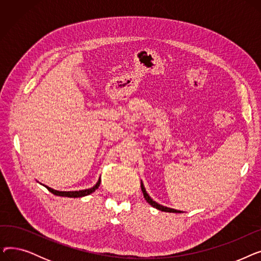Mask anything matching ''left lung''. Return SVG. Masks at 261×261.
<instances>
[{
	"instance_id": "8db88e82",
	"label": "left lung",
	"mask_w": 261,
	"mask_h": 261,
	"mask_svg": "<svg viewBox=\"0 0 261 261\" xmlns=\"http://www.w3.org/2000/svg\"><path fill=\"white\" fill-rule=\"evenodd\" d=\"M141 188H142V191H143V195H144L145 200H146L150 205H151V206L155 207V208L159 210V211L166 212V213H181V211H176V210H173V208H169V207H166V206H163V205H161V204L156 203L155 201H153L151 198L149 197V195L146 193V189H145L143 183L141 184Z\"/></svg>"
}]
</instances>
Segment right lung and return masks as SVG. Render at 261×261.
I'll return each mask as SVG.
<instances>
[{"label":"right lung","instance_id":"obj_1","mask_svg":"<svg viewBox=\"0 0 261 261\" xmlns=\"http://www.w3.org/2000/svg\"><path fill=\"white\" fill-rule=\"evenodd\" d=\"M100 177L98 182L96 183L92 188H89V189H85V190H78V191H59V190H55L48 186H45L51 194L56 195V196H60V197H67V198H80V197H85V196H88L92 193H94V191L97 189L100 185Z\"/></svg>","mask_w":261,"mask_h":261}]
</instances>
